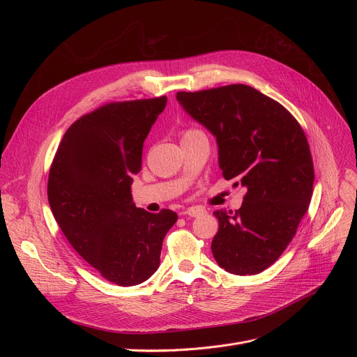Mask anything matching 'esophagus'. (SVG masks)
Instances as JSON below:
<instances>
[{
    "instance_id": "34e87169",
    "label": "esophagus",
    "mask_w": 357,
    "mask_h": 357,
    "mask_svg": "<svg viewBox=\"0 0 357 357\" xmlns=\"http://www.w3.org/2000/svg\"><path fill=\"white\" fill-rule=\"evenodd\" d=\"M205 211L202 207H191V208H186L185 211H182V215L183 217H199V215H204Z\"/></svg>"
}]
</instances>
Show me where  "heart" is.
<instances>
[{"label": "heart", "mask_w": 357, "mask_h": 357, "mask_svg": "<svg viewBox=\"0 0 357 357\" xmlns=\"http://www.w3.org/2000/svg\"><path fill=\"white\" fill-rule=\"evenodd\" d=\"M197 133H199V131L191 130V131H186V133H185V136H190V135H197Z\"/></svg>", "instance_id": "b5f03b06"}]
</instances>
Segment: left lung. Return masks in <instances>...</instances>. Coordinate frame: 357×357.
Here are the masks:
<instances>
[{"instance_id":"1","label":"left lung","mask_w":357,"mask_h":357,"mask_svg":"<svg viewBox=\"0 0 357 357\" xmlns=\"http://www.w3.org/2000/svg\"><path fill=\"white\" fill-rule=\"evenodd\" d=\"M176 100L215 137L224 178L248 190L236 213L214 211L213 256L230 273H260L284 253L308 210L314 166L304 131L288 109L248 85L182 91Z\"/></svg>"}]
</instances>
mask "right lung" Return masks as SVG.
<instances>
[{
	"label": "right lung",
	"instance_id": "right-lung-1",
	"mask_svg": "<svg viewBox=\"0 0 357 357\" xmlns=\"http://www.w3.org/2000/svg\"><path fill=\"white\" fill-rule=\"evenodd\" d=\"M166 97L112 102L75 121L54 155L47 198L70 246L107 280L139 285L160 264L178 214L137 208L131 195L143 143Z\"/></svg>",
	"mask_w": 357,
	"mask_h": 357
}]
</instances>
